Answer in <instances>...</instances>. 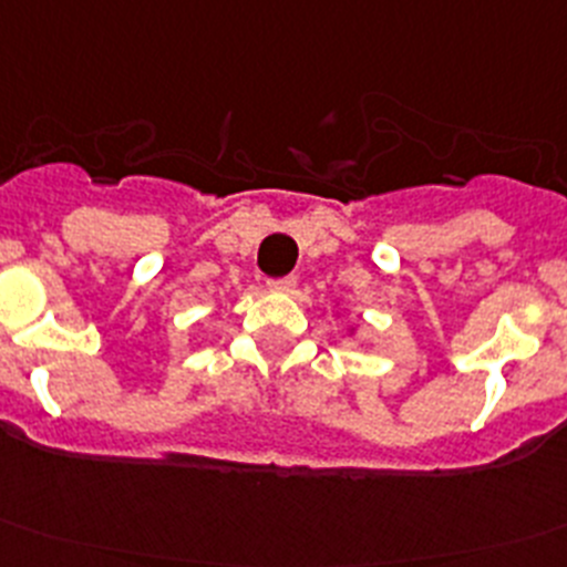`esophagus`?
Masks as SVG:
<instances>
[{"label": "esophagus", "instance_id": "34e87169", "mask_svg": "<svg viewBox=\"0 0 567 567\" xmlns=\"http://www.w3.org/2000/svg\"><path fill=\"white\" fill-rule=\"evenodd\" d=\"M267 289H269V292L287 295V292H292V289H295V278H292V275H289V278H275V280H267Z\"/></svg>", "mask_w": 567, "mask_h": 567}]
</instances>
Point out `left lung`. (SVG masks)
<instances>
[{
	"instance_id": "8db88e82",
	"label": "left lung",
	"mask_w": 567,
	"mask_h": 567,
	"mask_svg": "<svg viewBox=\"0 0 567 567\" xmlns=\"http://www.w3.org/2000/svg\"><path fill=\"white\" fill-rule=\"evenodd\" d=\"M348 333H350V337H355V328H348Z\"/></svg>"
}]
</instances>
